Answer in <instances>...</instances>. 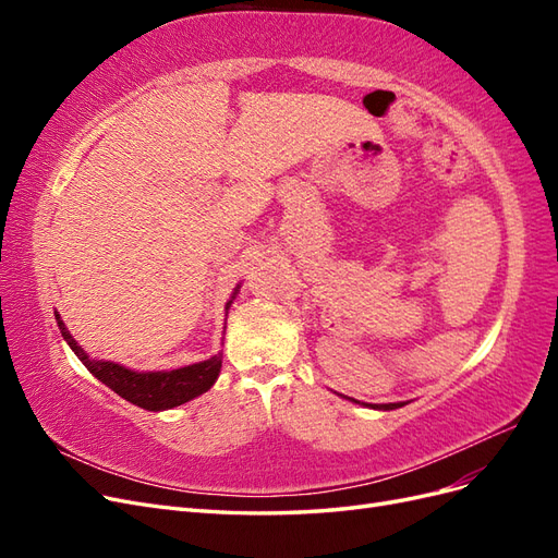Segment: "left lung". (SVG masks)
Instances as JSON below:
<instances>
[{"label":"left lung","instance_id":"1","mask_svg":"<svg viewBox=\"0 0 558 558\" xmlns=\"http://www.w3.org/2000/svg\"><path fill=\"white\" fill-rule=\"evenodd\" d=\"M353 402H359V400H353ZM404 402H386V404H367V408H375V410H398V408H402Z\"/></svg>","mask_w":558,"mask_h":558}]
</instances>
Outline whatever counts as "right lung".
I'll list each match as a JSON object with an SVG mask.
<instances>
[{
    "label": "right lung",
    "mask_w": 558,
    "mask_h": 558,
    "mask_svg": "<svg viewBox=\"0 0 558 558\" xmlns=\"http://www.w3.org/2000/svg\"><path fill=\"white\" fill-rule=\"evenodd\" d=\"M240 289V286H238ZM238 289H234L232 298L226 302V314L232 305L234 295H238ZM58 328L64 337V342L72 347V351L78 356V361L86 365L90 373L107 384L111 391H116L128 402L137 404V408H144L148 412H160V410H172L179 408V404L189 402L202 393H207L218 379V373H221V363H223V353H216V356L199 361L185 367L177 369H160V373H137V369H130L125 365H118L111 361H97L90 359L83 347L74 340L72 332L66 330L64 320L56 312Z\"/></svg>",
    "instance_id": "add662e5"
}]
</instances>
